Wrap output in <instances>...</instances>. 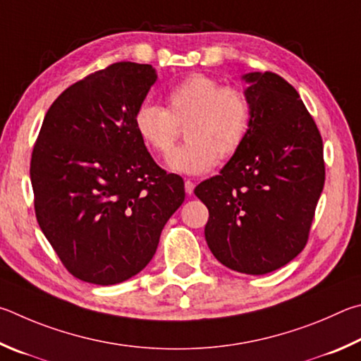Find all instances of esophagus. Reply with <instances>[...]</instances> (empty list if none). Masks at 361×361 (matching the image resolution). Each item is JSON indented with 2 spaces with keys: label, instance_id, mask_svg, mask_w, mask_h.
Masks as SVG:
<instances>
[{
  "label": "esophagus",
  "instance_id": "obj_1",
  "mask_svg": "<svg viewBox=\"0 0 361 361\" xmlns=\"http://www.w3.org/2000/svg\"><path fill=\"white\" fill-rule=\"evenodd\" d=\"M185 193L187 195H192L193 193V190H195V184H193V182L192 180H185Z\"/></svg>",
  "mask_w": 361,
  "mask_h": 361
}]
</instances>
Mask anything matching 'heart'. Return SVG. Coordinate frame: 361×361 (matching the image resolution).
Segmentation results:
<instances>
[{
    "instance_id": "heart-1",
    "label": "heart",
    "mask_w": 361,
    "mask_h": 361,
    "mask_svg": "<svg viewBox=\"0 0 361 361\" xmlns=\"http://www.w3.org/2000/svg\"><path fill=\"white\" fill-rule=\"evenodd\" d=\"M252 122V104L244 90L206 74H192L166 93V109L144 103L135 112V128L157 154H168L179 126L187 141L168 155V168L180 174H203L219 157L236 154Z\"/></svg>"
}]
</instances>
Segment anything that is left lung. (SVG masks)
<instances>
[{
	"label": "left lung",
	"instance_id": "left-lung-1",
	"mask_svg": "<svg viewBox=\"0 0 361 361\" xmlns=\"http://www.w3.org/2000/svg\"><path fill=\"white\" fill-rule=\"evenodd\" d=\"M252 104L244 144L195 188L209 220L206 243L238 273L262 276L305 249L325 184L324 144L298 92L274 73L243 75Z\"/></svg>",
	"mask_w": 361,
	"mask_h": 361
}]
</instances>
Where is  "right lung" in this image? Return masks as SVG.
Instances as JSON below:
<instances>
[{"mask_svg": "<svg viewBox=\"0 0 361 361\" xmlns=\"http://www.w3.org/2000/svg\"><path fill=\"white\" fill-rule=\"evenodd\" d=\"M157 71L120 61L68 87L44 117L31 155L35 211L74 277L114 286L155 255L184 203L182 177L154 161L135 128Z\"/></svg>", "mask_w": 361, "mask_h": 361, "instance_id": "1", "label": "right lung"}]
</instances>
